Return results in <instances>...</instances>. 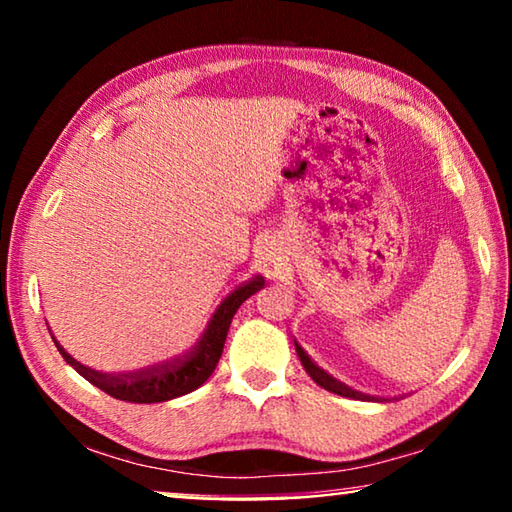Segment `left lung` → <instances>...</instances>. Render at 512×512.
I'll return each instance as SVG.
<instances>
[{"instance_id": "obj_1", "label": "left lung", "mask_w": 512, "mask_h": 512, "mask_svg": "<svg viewBox=\"0 0 512 512\" xmlns=\"http://www.w3.org/2000/svg\"><path fill=\"white\" fill-rule=\"evenodd\" d=\"M293 345H296V352H298V357H300V363H302V368L307 370V375L316 381V384L320 386V388H325V391H329V393H334V395H341V397H350V400H361L363 397V393H359V391H352L350 386H345L343 381H339V379H334L332 375H329V372H325L323 368L318 366V363L309 357V354L302 350V345L298 343V341H293Z\"/></svg>"}]
</instances>
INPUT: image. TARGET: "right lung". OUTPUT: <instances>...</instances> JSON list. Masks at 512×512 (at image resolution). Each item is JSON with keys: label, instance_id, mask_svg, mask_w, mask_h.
Masks as SVG:
<instances>
[{"label": "right lung", "instance_id": "add662e5", "mask_svg": "<svg viewBox=\"0 0 512 512\" xmlns=\"http://www.w3.org/2000/svg\"><path fill=\"white\" fill-rule=\"evenodd\" d=\"M259 289H264V277H250L248 282H244L241 287H237L221 300V305L214 309L212 318L207 320L203 334L198 336L192 350L180 354V357L162 361L158 366L128 372V375H108V372L83 366L81 361H76L72 354L56 341L54 334H51V339H54L58 352L63 354V359L69 366L79 372L81 377L88 379L90 384L101 388L103 393L115 397V400L131 404L169 402L173 397H183L196 391L198 386H203L205 381L212 377L216 363L221 359L223 343L225 336H228L232 316H235L237 309Z\"/></svg>", "mask_w": 512, "mask_h": 512}]
</instances>
